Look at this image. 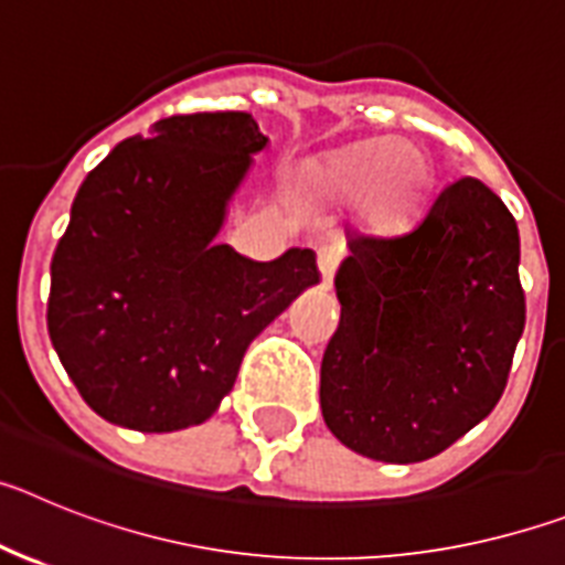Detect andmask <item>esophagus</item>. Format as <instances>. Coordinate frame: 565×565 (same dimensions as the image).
<instances>
[{
    "mask_svg": "<svg viewBox=\"0 0 565 565\" xmlns=\"http://www.w3.org/2000/svg\"><path fill=\"white\" fill-rule=\"evenodd\" d=\"M317 263H319V274H322V288H331L333 271H337V263H339V252L333 246H322L317 254Z\"/></svg>",
    "mask_w": 565,
    "mask_h": 565,
    "instance_id": "1",
    "label": "esophagus"
}]
</instances>
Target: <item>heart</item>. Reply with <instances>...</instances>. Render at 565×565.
<instances>
[{
    "label": "heart",
    "instance_id": "obj_1",
    "mask_svg": "<svg viewBox=\"0 0 565 565\" xmlns=\"http://www.w3.org/2000/svg\"><path fill=\"white\" fill-rule=\"evenodd\" d=\"M430 163L411 141L371 138L331 152L306 172V186L322 201L362 203L379 228L402 226L418 209Z\"/></svg>",
    "mask_w": 565,
    "mask_h": 565
}]
</instances>
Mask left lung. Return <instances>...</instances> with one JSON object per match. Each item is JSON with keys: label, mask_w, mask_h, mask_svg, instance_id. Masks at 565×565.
Segmentation results:
<instances>
[{"label": "left lung", "mask_w": 565, "mask_h": 565, "mask_svg": "<svg viewBox=\"0 0 565 565\" xmlns=\"http://www.w3.org/2000/svg\"><path fill=\"white\" fill-rule=\"evenodd\" d=\"M518 223L476 178L407 232L348 234L339 328L319 371L328 430L364 458L438 456L492 413L526 322Z\"/></svg>", "instance_id": "obj_1"}]
</instances>
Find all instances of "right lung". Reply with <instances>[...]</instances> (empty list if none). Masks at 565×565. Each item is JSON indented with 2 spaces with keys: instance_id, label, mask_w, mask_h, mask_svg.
Masks as SVG:
<instances>
[{
  "instance_id": "right-lung-1",
  "label": "right lung",
  "mask_w": 565,
  "mask_h": 565,
  "mask_svg": "<svg viewBox=\"0 0 565 565\" xmlns=\"http://www.w3.org/2000/svg\"><path fill=\"white\" fill-rule=\"evenodd\" d=\"M248 113L154 121L87 174L50 263L47 331L84 402L138 433L212 418L263 328L317 286V254L217 243L254 154Z\"/></svg>"
}]
</instances>
